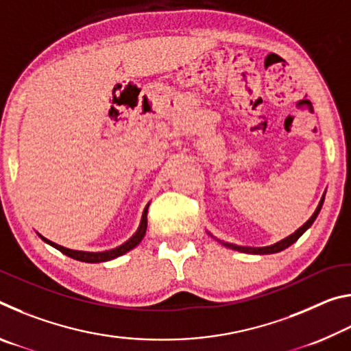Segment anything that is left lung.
I'll return each instance as SVG.
<instances>
[{"instance_id": "8db88e82", "label": "left lung", "mask_w": 351, "mask_h": 351, "mask_svg": "<svg viewBox=\"0 0 351 351\" xmlns=\"http://www.w3.org/2000/svg\"><path fill=\"white\" fill-rule=\"evenodd\" d=\"M324 199H325V193H324L322 199H320V203H319V206H317V209L314 210L313 217H311L310 219H308V221H306L304 226H302V228L297 229L294 234H291L289 237H287V239H283V240H280V241H277V243H274V245H271V246H265V247H249V246L232 245V243H226V241H221V240H217V241L221 243V245H223V246H226V247L235 249V251H240V252H245V254H260V255H263V254H276V252H280V251H283V249L289 247L291 245H293V243H295L297 240H299V239H300V235L304 234L305 230H306L308 228H310V226L314 223V219L317 218L320 209H322Z\"/></svg>"}]
</instances>
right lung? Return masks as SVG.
<instances>
[{"label":"right lung","instance_id":"right-lung-1","mask_svg":"<svg viewBox=\"0 0 351 351\" xmlns=\"http://www.w3.org/2000/svg\"><path fill=\"white\" fill-rule=\"evenodd\" d=\"M148 206L144 209V213H142V219H141V224L138 230H136L134 235L132 237V239L127 240L123 245L117 246L114 249H110V251H104V252H86V251H74V249H68V247H63L60 245H57V243L54 241H49L47 239H45V237H41L40 234V239L46 241L47 245L54 246L56 249H58V251L63 252L64 255H68V257L74 258V260H79V261H85V263H100V261H108V260H112L116 257H121V255H123L128 251H132L133 247H136L139 245V243L142 241V239H144L145 235V230H147V212H148Z\"/></svg>","mask_w":351,"mask_h":351}]
</instances>
